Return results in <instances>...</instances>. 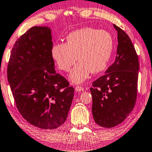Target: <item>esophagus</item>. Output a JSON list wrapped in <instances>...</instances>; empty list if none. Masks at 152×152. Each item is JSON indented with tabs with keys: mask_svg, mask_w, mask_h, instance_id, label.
I'll use <instances>...</instances> for the list:
<instances>
[{
	"mask_svg": "<svg viewBox=\"0 0 152 152\" xmlns=\"http://www.w3.org/2000/svg\"><path fill=\"white\" fill-rule=\"evenodd\" d=\"M75 90H76L77 92L83 91V90H84V88H83V87L79 86V85H78V86H76V87H75Z\"/></svg>",
	"mask_w": 152,
	"mask_h": 152,
	"instance_id": "1",
	"label": "esophagus"
}]
</instances>
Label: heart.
Returning <instances> with one entry per match:
<instances>
[{
    "instance_id": "obj_1",
    "label": "heart",
    "mask_w": 152,
    "mask_h": 152,
    "mask_svg": "<svg viewBox=\"0 0 152 152\" xmlns=\"http://www.w3.org/2000/svg\"><path fill=\"white\" fill-rule=\"evenodd\" d=\"M113 42L110 33L91 27L71 32L66 42L55 43L51 47V55L58 68L69 72L80 61L70 75L72 81H84L92 72L98 73L105 69L113 52Z\"/></svg>"
}]
</instances>
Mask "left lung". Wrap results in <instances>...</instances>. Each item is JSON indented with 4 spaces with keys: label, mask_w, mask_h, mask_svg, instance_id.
<instances>
[{
    "label": "left lung",
    "mask_w": 152,
    "mask_h": 152,
    "mask_svg": "<svg viewBox=\"0 0 152 152\" xmlns=\"http://www.w3.org/2000/svg\"><path fill=\"white\" fill-rule=\"evenodd\" d=\"M113 26L118 42L115 61L90 88L93 118L105 128L121 124L133 110L137 98L139 58L127 34Z\"/></svg>",
    "instance_id": "8db88e82"
}]
</instances>
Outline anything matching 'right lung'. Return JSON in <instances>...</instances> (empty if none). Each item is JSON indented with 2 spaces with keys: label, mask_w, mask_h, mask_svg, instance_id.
<instances>
[{
  "label": "right lung",
  "mask_w": 152,
  "mask_h": 152,
  "mask_svg": "<svg viewBox=\"0 0 152 152\" xmlns=\"http://www.w3.org/2000/svg\"><path fill=\"white\" fill-rule=\"evenodd\" d=\"M48 27L34 26L12 48L7 77L17 108L31 125L55 129L67 119L75 89L55 72Z\"/></svg>",
  "instance_id": "add662e5"
}]
</instances>
